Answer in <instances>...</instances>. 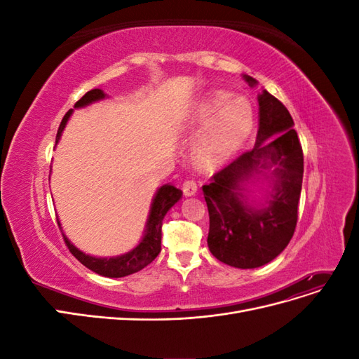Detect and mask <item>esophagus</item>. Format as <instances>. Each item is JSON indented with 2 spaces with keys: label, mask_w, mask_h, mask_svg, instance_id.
<instances>
[{
  "label": "esophagus",
  "mask_w": 359,
  "mask_h": 359,
  "mask_svg": "<svg viewBox=\"0 0 359 359\" xmlns=\"http://www.w3.org/2000/svg\"><path fill=\"white\" fill-rule=\"evenodd\" d=\"M182 191L186 196H193V194H196L198 191V184L194 180H186L182 184Z\"/></svg>",
  "instance_id": "esophagus-1"
}]
</instances>
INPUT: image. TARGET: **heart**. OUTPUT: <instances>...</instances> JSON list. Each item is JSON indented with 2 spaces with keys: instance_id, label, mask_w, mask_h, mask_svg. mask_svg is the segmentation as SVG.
<instances>
[{
  "instance_id": "b5f03b06",
  "label": "heart",
  "mask_w": 359,
  "mask_h": 359,
  "mask_svg": "<svg viewBox=\"0 0 359 359\" xmlns=\"http://www.w3.org/2000/svg\"><path fill=\"white\" fill-rule=\"evenodd\" d=\"M194 121L203 126L194 137V157L203 166H219L244 147L255 128L256 114L245 97L214 91L198 103Z\"/></svg>"
}]
</instances>
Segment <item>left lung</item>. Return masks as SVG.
I'll use <instances>...</instances> for the list:
<instances>
[{"instance_id":"left-lung-1","label":"left lung","mask_w":359,"mask_h":359,"mask_svg":"<svg viewBox=\"0 0 359 359\" xmlns=\"http://www.w3.org/2000/svg\"><path fill=\"white\" fill-rule=\"evenodd\" d=\"M256 85L252 76H244ZM256 145L211 177L202 187L210 212L208 247L214 257L235 268H257L276 259L292 240L298 222L304 156L286 106L266 90L257 97ZM265 170L273 191L264 207L246 203L243 184Z\"/></svg>"}]
</instances>
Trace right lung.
Wrapping results in <instances>:
<instances>
[{"instance_id": "1", "label": "right lung", "mask_w": 359, "mask_h": 359, "mask_svg": "<svg viewBox=\"0 0 359 359\" xmlns=\"http://www.w3.org/2000/svg\"><path fill=\"white\" fill-rule=\"evenodd\" d=\"M106 94L102 90H91L86 93L82 99H79L76 102L74 107H83L90 103H94L97 100L104 99ZM72 109L64 115L62 121L58 127V133H57V139H55V145L58 144V140L61 137V133L64 127H66L69 118L72 115ZM182 191L177 187L170 186V184H165L161 186L156 196L153 203H151V210H149V217L147 222V229H145V235L132 252H128L123 256H116V257H94V256H88L82 253L81 250L76 248L67 238L66 235L62 233L64 241H66V245L69 247L70 253L79 260L82 265H85L88 269L94 271V273L100 274L103 277H111V278H119V277H126L133 273H137L142 268H145L147 265H149L153 260L158 256L160 250H161V224H163V219H165L166 212L175 205L180 199H181ZM58 226L61 229V224L58 222Z\"/></svg>"}]
</instances>
